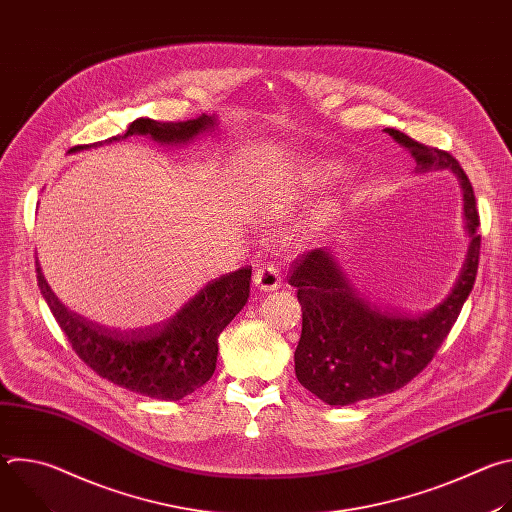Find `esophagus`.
I'll list each match as a JSON object with an SVG mask.
<instances>
[{"label":"esophagus","instance_id":"1","mask_svg":"<svg viewBox=\"0 0 512 512\" xmlns=\"http://www.w3.org/2000/svg\"><path fill=\"white\" fill-rule=\"evenodd\" d=\"M253 281L263 291H275L277 287L283 285V275H281V269L277 265L263 263L261 267H257V271L253 275Z\"/></svg>","mask_w":512,"mask_h":512}]
</instances>
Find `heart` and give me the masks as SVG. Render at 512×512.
<instances>
[{
	"instance_id": "heart-1",
	"label": "heart",
	"mask_w": 512,
	"mask_h": 512,
	"mask_svg": "<svg viewBox=\"0 0 512 512\" xmlns=\"http://www.w3.org/2000/svg\"><path fill=\"white\" fill-rule=\"evenodd\" d=\"M332 176H334V170L328 164H316V166H310L308 170L310 182H328Z\"/></svg>"
}]
</instances>
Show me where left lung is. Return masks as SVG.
<instances>
[{
  "instance_id": "obj_1",
  "label": "left lung",
  "mask_w": 512,
  "mask_h": 512,
  "mask_svg": "<svg viewBox=\"0 0 512 512\" xmlns=\"http://www.w3.org/2000/svg\"><path fill=\"white\" fill-rule=\"evenodd\" d=\"M415 160V172L452 170L464 198L468 253L450 294L433 310L409 316L373 304L352 285L332 249H314L294 267L302 338L296 348L298 381L328 405L342 407L393 393L419 375L442 346L478 273L480 218L474 188L454 156L427 148L397 129H385Z\"/></svg>"
}]
</instances>
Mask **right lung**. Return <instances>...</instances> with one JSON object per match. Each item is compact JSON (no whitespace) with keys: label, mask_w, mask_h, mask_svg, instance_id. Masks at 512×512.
<instances>
[{"label":"right lung","mask_w":512,"mask_h":512,"mask_svg":"<svg viewBox=\"0 0 512 512\" xmlns=\"http://www.w3.org/2000/svg\"><path fill=\"white\" fill-rule=\"evenodd\" d=\"M214 127V115L180 123H160L141 117L123 135L111 137L105 143L131 135H150L162 145H180L200 133L214 131ZM97 145L103 143H93L87 148ZM36 273L40 294L81 360L113 385L162 401H180L212 377L218 356V336L247 304L251 283V269L243 267L204 285L162 326L139 332H117L70 312L54 296L38 259Z\"/></svg>","instance_id":"right-lung-1"}]
</instances>
